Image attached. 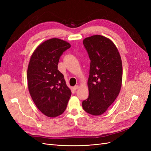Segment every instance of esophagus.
<instances>
[{"label":"esophagus","mask_w":151,"mask_h":151,"mask_svg":"<svg viewBox=\"0 0 151 151\" xmlns=\"http://www.w3.org/2000/svg\"><path fill=\"white\" fill-rule=\"evenodd\" d=\"M78 88H79V86L78 85H76V86H75L74 87V88H73V89H74V90H77Z\"/></svg>","instance_id":"34e87169"}]
</instances>
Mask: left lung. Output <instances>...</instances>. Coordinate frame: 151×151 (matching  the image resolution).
I'll return each instance as SVG.
<instances>
[{
    "label": "left lung",
    "instance_id": "left-lung-1",
    "mask_svg": "<svg viewBox=\"0 0 151 151\" xmlns=\"http://www.w3.org/2000/svg\"><path fill=\"white\" fill-rule=\"evenodd\" d=\"M90 58L88 82V98L83 101L84 110L93 115H102L120 93L122 82V63L112 41L101 35L83 40Z\"/></svg>",
    "mask_w": 151,
    "mask_h": 151
}]
</instances>
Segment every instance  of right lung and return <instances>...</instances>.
Instances as JSON below:
<instances>
[{"label": "right lung", "instance_id": "obj_1", "mask_svg": "<svg viewBox=\"0 0 151 151\" xmlns=\"http://www.w3.org/2000/svg\"><path fill=\"white\" fill-rule=\"evenodd\" d=\"M69 48L65 41L48 40L36 48L29 62L27 79L30 95L39 110L48 117L64 112L72 94L58 70L60 57Z\"/></svg>", "mask_w": 151, "mask_h": 151}]
</instances>
